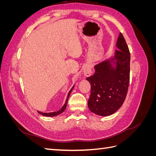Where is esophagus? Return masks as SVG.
<instances>
[{"mask_svg": "<svg viewBox=\"0 0 156 156\" xmlns=\"http://www.w3.org/2000/svg\"><path fill=\"white\" fill-rule=\"evenodd\" d=\"M92 66L90 64H87L84 66L83 73L85 77H89L92 75Z\"/></svg>", "mask_w": 156, "mask_h": 156, "instance_id": "1", "label": "esophagus"}]
</instances>
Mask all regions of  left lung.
<instances>
[{
  "instance_id": "8db88e82",
  "label": "left lung",
  "mask_w": 156,
  "mask_h": 156,
  "mask_svg": "<svg viewBox=\"0 0 156 156\" xmlns=\"http://www.w3.org/2000/svg\"><path fill=\"white\" fill-rule=\"evenodd\" d=\"M116 45L115 56L96 64L95 73L87 78L91 85L88 107L100 116H109L119 110L128 90L130 53L122 33Z\"/></svg>"
}]
</instances>
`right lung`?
Here are the masks:
<instances>
[{
	"mask_svg": "<svg viewBox=\"0 0 156 156\" xmlns=\"http://www.w3.org/2000/svg\"><path fill=\"white\" fill-rule=\"evenodd\" d=\"M73 87H74V86L69 90V93L68 94L66 100V102L64 103V105L62 106V107L61 108L60 110H58V111H56V112H39L38 111V113H40V114H41V115L45 116H57V115L61 114V113H62V112H63L64 111V110L66 109V105H67L68 101V98L69 97V95H70L71 92H72V91Z\"/></svg>",
	"mask_w": 156,
	"mask_h": 156,
	"instance_id": "add662e5",
	"label": "right lung"
}]
</instances>
